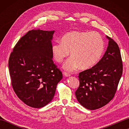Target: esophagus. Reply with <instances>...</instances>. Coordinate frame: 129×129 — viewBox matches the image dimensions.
<instances>
[{
    "label": "esophagus",
    "mask_w": 129,
    "mask_h": 129,
    "mask_svg": "<svg viewBox=\"0 0 129 129\" xmlns=\"http://www.w3.org/2000/svg\"><path fill=\"white\" fill-rule=\"evenodd\" d=\"M64 74L65 76H70L71 75L69 73H68V72H64Z\"/></svg>",
    "instance_id": "esophagus-1"
}]
</instances>
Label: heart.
Segmentation results:
<instances>
[{
	"label": "heart",
	"instance_id": "1",
	"mask_svg": "<svg viewBox=\"0 0 129 129\" xmlns=\"http://www.w3.org/2000/svg\"><path fill=\"white\" fill-rule=\"evenodd\" d=\"M105 50V43L101 35L92 31H72L63 35L61 42L52 47L54 59L61 62L70 51V57L64 68L73 71L78 67L86 70L94 67L100 60Z\"/></svg>",
	"mask_w": 129,
	"mask_h": 129
}]
</instances>
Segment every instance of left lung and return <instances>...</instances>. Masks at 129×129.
Instances as JSON below:
<instances>
[{
  "mask_svg": "<svg viewBox=\"0 0 129 129\" xmlns=\"http://www.w3.org/2000/svg\"><path fill=\"white\" fill-rule=\"evenodd\" d=\"M102 58L91 68L79 74L80 84L75 91L82 106L95 110L113 99L122 74V61L119 46L111 38Z\"/></svg>",
  "mask_w": 129,
  "mask_h": 129,
  "instance_id": "1",
  "label": "left lung"
}]
</instances>
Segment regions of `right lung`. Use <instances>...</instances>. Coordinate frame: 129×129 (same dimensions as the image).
Listing matches in <instances>:
<instances>
[{"label":"right lung","instance_id":"1","mask_svg":"<svg viewBox=\"0 0 129 129\" xmlns=\"http://www.w3.org/2000/svg\"><path fill=\"white\" fill-rule=\"evenodd\" d=\"M54 33L31 30L20 38L10 55L8 66L13 89L32 108H40L50 103L62 78L52 59Z\"/></svg>","mask_w":129,"mask_h":129}]
</instances>
